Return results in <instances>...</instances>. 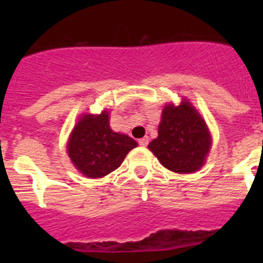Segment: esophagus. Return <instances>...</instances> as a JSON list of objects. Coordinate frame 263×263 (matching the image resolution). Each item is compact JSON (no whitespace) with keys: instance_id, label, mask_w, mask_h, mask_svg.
Listing matches in <instances>:
<instances>
[{"instance_id":"34e87169","label":"esophagus","mask_w":263,"mask_h":263,"mask_svg":"<svg viewBox=\"0 0 263 263\" xmlns=\"http://www.w3.org/2000/svg\"><path fill=\"white\" fill-rule=\"evenodd\" d=\"M138 143H139V146H143V147H145V146H147L148 145V137H143V138H141L138 141Z\"/></svg>"}]
</instances>
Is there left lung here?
Masks as SVG:
<instances>
[{"mask_svg":"<svg viewBox=\"0 0 263 263\" xmlns=\"http://www.w3.org/2000/svg\"><path fill=\"white\" fill-rule=\"evenodd\" d=\"M211 143L205 121L188 100H183L178 106H164L158 137L148 143V150L170 171L188 174L205 163Z\"/></svg>","mask_w":263,"mask_h":263,"instance_id":"obj_1","label":"left lung"}]
</instances>
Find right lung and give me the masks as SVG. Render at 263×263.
<instances>
[{"instance_id":"add662e5","label":"right lung","mask_w":263,"mask_h":263,"mask_svg":"<svg viewBox=\"0 0 263 263\" xmlns=\"http://www.w3.org/2000/svg\"><path fill=\"white\" fill-rule=\"evenodd\" d=\"M133 138L116 133L109 126V113L84 115L72 130L67 143L71 162L88 178H103L121 166L132 148Z\"/></svg>"}]
</instances>
